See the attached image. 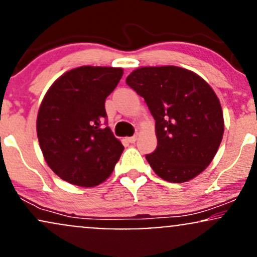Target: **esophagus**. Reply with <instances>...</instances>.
<instances>
[{
	"instance_id": "esophagus-1",
	"label": "esophagus",
	"mask_w": 257,
	"mask_h": 257,
	"mask_svg": "<svg viewBox=\"0 0 257 257\" xmlns=\"http://www.w3.org/2000/svg\"><path fill=\"white\" fill-rule=\"evenodd\" d=\"M126 141L131 144H134L135 141H137V135H134V137H131V138H126Z\"/></svg>"
}]
</instances>
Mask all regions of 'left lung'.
<instances>
[{"label": "left lung", "instance_id": "left-lung-1", "mask_svg": "<svg viewBox=\"0 0 257 257\" xmlns=\"http://www.w3.org/2000/svg\"><path fill=\"white\" fill-rule=\"evenodd\" d=\"M156 120L157 149L146 159L159 178L179 184L211 163L223 135L215 91L202 77L178 66L140 67L125 79Z\"/></svg>", "mask_w": 257, "mask_h": 257}]
</instances>
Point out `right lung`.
I'll use <instances>...</instances> for the list:
<instances>
[{"mask_svg":"<svg viewBox=\"0 0 257 257\" xmlns=\"http://www.w3.org/2000/svg\"><path fill=\"white\" fill-rule=\"evenodd\" d=\"M122 76L119 67L81 66L60 76L44 95L38 143L60 179L94 187L113 172L124 147L106 126L105 100Z\"/></svg>","mask_w":257,"mask_h":257,"instance_id":"add662e5","label":"right lung"}]
</instances>
